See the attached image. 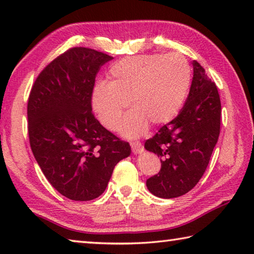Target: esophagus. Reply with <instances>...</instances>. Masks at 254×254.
<instances>
[{"label": "esophagus", "mask_w": 254, "mask_h": 254, "mask_svg": "<svg viewBox=\"0 0 254 254\" xmlns=\"http://www.w3.org/2000/svg\"><path fill=\"white\" fill-rule=\"evenodd\" d=\"M131 148H132V151H133V153H134V154L142 153L143 150H144L143 145L141 144L140 142H132L131 143Z\"/></svg>", "instance_id": "esophagus-1"}]
</instances>
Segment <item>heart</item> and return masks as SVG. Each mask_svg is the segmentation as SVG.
Here are the masks:
<instances>
[{"instance_id":"1","label":"heart","mask_w":254,"mask_h":254,"mask_svg":"<svg viewBox=\"0 0 254 254\" xmlns=\"http://www.w3.org/2000/svg\"><path fill=\"white\" fill-rule=\"evenodd\" d=\"M191 69L183 56L143 55L114 63L107 84L95 86L92 105L105 127L115 130L130 102L132 111L121 124L127 137H137L149 123L163 126L177 117L190 87Z\"/></svg>"}]
</instances>
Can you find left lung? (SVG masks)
Here are the masks:
<instances>
[{
    "label": "left lung",
    "mask_w": 254,
    "mask_h": 254,
    "mask_svg": "<svg viewBox=\"0 0 254 254\" xmlns=\"http://www.w3.org/2000/svg\"><path fill=\"white\" fill-rule=\"evenodd\" d=\"M191 64L194 75L182 111L144 143L145 150L160 157V171L147 180L149 191L160 198L179 197L196 186L220 135L217 87L196 60Z\"/></svg>",
    "instance_id": "8db88e82"
}]
</instances>
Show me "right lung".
Returning <instances> with one entry per match:
<instances>
[{"label":"right lung","mask_w":254,"mask_h":254,"mask_svg":"<svg viewBox=\"0 0 254 254\" xmlns=\"http://www.w3.org/2000/svg\"><path fill=\"white\" fill-rule=\"evenodd\" d=\"M112 59L84 47L67 50L40 72L29 96L33 156L53 187L72 200L101 196L114 167L131 153L92 113L96 74Z\"/></svg>","instance_id":"add662e5"}]
</instances>
